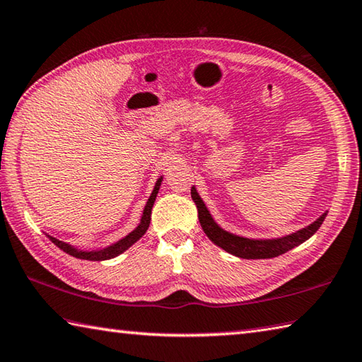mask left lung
Returning a JSON list of instances; mask_svg holds the SVG:
<instances>
[{"label":"left lung","mask_w":362,"mask_h":362,"mask_svg":"<svg viewBox=\"0 0 362 362\" xmlns=\"http://www.w3.org/2000/svg\"><path fill=\"white\" fill-rule=\"evenodd\" d=\"M192 198L196 204V209H198V218L207 238L212 240L215 245L226 250L228 253L239 256V258H244V259L275 258V256L290 252L291 248L298 247L299 244H302V242H305L308 238H312V235L318 231V228L321 226V223L325 221V216H326V214L321 215L320 218L317 221H313L310 226L300 229V231L294 234L286 235V238L271 239V240H253V239L239 238V235H234L231 233H226L225 229H221L218 225H216L212 216H210L206 204L202 202L198 192L194 189V187L192 188Z\"/></svg>","instance_id":"left-lung-1"}]
</instances>
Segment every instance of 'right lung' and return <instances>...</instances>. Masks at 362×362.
<instances>
[{
	"instance_id": "right-lung-1",
	"label": "right lung",
	"mask_w": 362,
	"mask_h": 362,
	"mask_svg": "<svg viewBox=\"0 0 362 362\" xmlns=\"http://www.w3.org/2000/svg\"><path fill=\"white\" fill-rule=\"evenodd\" d=\"M161 180L163 177H160L158 180H156L155 183V188L152 194H150V198L146 204V209H144V214H142V220L139 223V226H137L133 233H129L127 238H123L122 240H118L117 244L110 245L107 248L104 250H98V252H81V250H77L74 247H71L68 244H64V242L58 240L55 238H50V240L54 242V244L62 248L63 252H66L68 255L71 256H76V258L78 259H88V261H104V259H110V258H115V256L122 255L124 250H128L131 245L134 244L136 240H139L144 234H146V231L148 229V225H150V216H152V207H153V202L156 199V194H158V189H160V185H161Z\"/></svg>"
}]
</instances>
